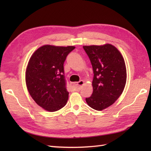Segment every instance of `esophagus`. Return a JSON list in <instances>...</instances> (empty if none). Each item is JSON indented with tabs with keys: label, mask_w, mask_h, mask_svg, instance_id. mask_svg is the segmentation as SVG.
<instances>
[{
	"label": "esophagus",
	"mask_w": 151,
	"mask_h": 151,
	"mask_svg": "<svg viewBox=\"0 0 151 151\" xmlns=\"http://www.w3.org/2000/svg\"><path fill=\"white\" fill-rule=\"evenodd\" d=\"M84 81H80L79 82H77V84H76V86H75V88H74V90H76V91H79L81 90L82 86L84 84Z\"/></svg>",
	"instance_id": "34e87169"
}]
</instances>
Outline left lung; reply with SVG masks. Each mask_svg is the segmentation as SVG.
Listing matches in <instances>:
<instances>
[{"label":"left lung","mask_w":151,"mask_h":151,"mask_svg":"<svg viewBox=\"0 0 151 151\" xmlns=\"http://www.w3.org/2000/svg\"><path fill=\"white\" fill-rule=\"evenodd\" d=\"M83 48L94 74L93 91L86 101L93 109L101 111L113 104L123 93L127 81L126 65L119 51L110 44Z\"/></svg>","instance_id":"obj_1"}]
</instances>
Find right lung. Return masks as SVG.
<instances>
[{"label": "right lung", "instance_id": "right-lung-1", "mask_svg": "<svg viewBox=\"0 0 151 151\" xmlns=\"http://www.w3.org/2000/svg\"><path fill=\"white\" fill-rule=\"evenodd\" d=\"M73 46L44 45L35 51L28 62L26 84L36 103L45 110L55 111L65 106L69 97L63 63Z\"/></svg>", "mask_w": 151, "mask_h": 151}]
</instances>
